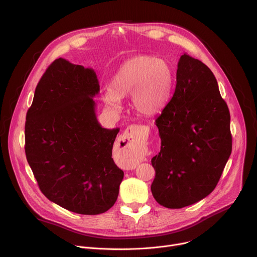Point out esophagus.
<instances>
[{"instance_id": "1", "label": "esophagus", "mask_w": 257, "mask_h": 257, "mask_svg": "<svg viewBox=\"0 0 257 257\" xmlns=\"http://www.w3.org/2000/svg\"><path fill=\"white\" fill-rule=\"evenodd\" d=\"M142 136V129L138 126L128 127L123 135L124 141H126V152L130 160L137 159V151L139 150V142Z\"/></svg>"}]
</instances>
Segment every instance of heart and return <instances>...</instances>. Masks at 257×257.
Listing matches in <instances>:
<instances>
[{
  "mask_svg": "<svg viewBox=\"0 0 257 257\" xmlns=\"http://www.w3.org/2000/svg\"><path fill=\"white\" fill-rule=\"evenodd\" d=\"M173 85L169 65L151 56H136L125 61L102 94L103 102L114 109L121 98L131 95L133 107L140 114L154 115L167 104Z\"/></svg>",
  "mask_w": 257,
  "mask_h": 257,
  "instance_id": "1",
  "label": "heart"
}]
</instances>
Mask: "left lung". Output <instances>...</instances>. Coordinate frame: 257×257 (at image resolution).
I'll list each match as a JSON object with an SVG mask.
<instances>
[{
  "label": "left lung",
  "mask_w": 257,
  "mask_h": 257,
  "mask_svg": "<svg viewBox=\"0 0 257 257\" xmlns=\"http://www.w3.org/2000/svg\"><path fill=\"white\" fill-rule=\"evenodd\" d=\"M176 79L173 96L156 120L162 143L152 159V193L168 208L210 194L232 152L230 112L210 69L183 54Z\"/></svg>",
  "instance_id": "8db88e82"
}]
</instances>
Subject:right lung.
<instances>
[{
  "instance_id": "right-lung-1",
  "label": "right lung",
  "mask_w": 257,
  "mask_h": 257,
  "mask_svg": "<svg viewBox=\"0 0 257 257\" xmlns=\"http://www.w3.org/2000/svg\"><path fill=\"white\" fill-rule=\"evenodd\" d=\"M98 92L93 69L59 58L41 78L26 114L25 155L41 191L80 214L111 208L124 177L112 159L120 129L98 123Z\"/></svg>"
}]
</instances>
